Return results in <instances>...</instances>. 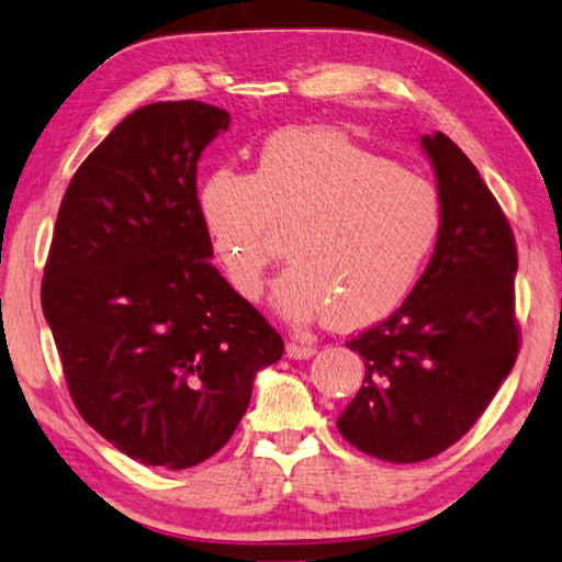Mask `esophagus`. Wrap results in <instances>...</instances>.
Wrapping results in <instances>:
<instances>
[{
	"label": "esophagus",
	"instance_id": "1",
	"mask_svg": "<svg viewBox=\"0 0 562 562\" xmlns=\"http://www.w3.org/2000/svg\"><path fill=\"white\" fill-rule=\"evenodd\" d=\"M315 345L305 342V340H299V337H291L289 342H285V355H289L291 359H308L315 355Z\"/></svg>",
	"mask_w": 562,
	"mask_h": 562
}]
</instances>
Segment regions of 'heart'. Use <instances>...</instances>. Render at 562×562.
I'll return each instance as SVG.
<instances>
[{
  "instance_id": "1",
  "label": "heart",
  "mask_w": 562,
  "mask_h": 562,
  "mask_svg": "<svg viewBox=\"0 0 562 562\" xmlns=\"http://www.w3.org/2000/svg\"><path fill=\"white\" fill-rule=\"evenodd\" d=\"M203 215L225 279L259 301L267 271L273 305L293 323L330 315L364 327L398 311L442 232L438 188L335 126H289L263 142L247 176L220 171Z\"/></svg>"
}]
</instances>
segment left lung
<instances>
[{
    "instance_id": "obj_1",
    "label": "left lung",
    "mask_w": 562,
    "mask_h": 562,
    "mask_svg": "<svg viewBox=\"0 0 562 562\" xmlns=\"http://www.w3.org/2000/svg\"><path fill=\"white\" fill-rule=\"evenodd\" d=\"M442 203V232L416 289L347 342L364 384L337 430L372 458L423 462L454 446L509 376L521 347L509 220L477 168L442 132L420 136Z\"/></svg>"
}]
</instances>
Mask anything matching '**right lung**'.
I'll return each instance as SVG.
<instances>
[{"label": "right lung", "instance_id": "obj_1", "mask_svg": "<svg viewBox=\"0 0 562 562\" xmlns=\"http://www.w3.org/2000/svg\"><path fill=\"white\" fill-rule=\"evenodd\" d=\"M229 114L154 102L114 126L58 210L41 305L70 398L126 458L166 470L225 446L281 335L210 263L198 158Z\"/></svg>", "mask_w": 562, "mask_h": 562}]
</instances>
